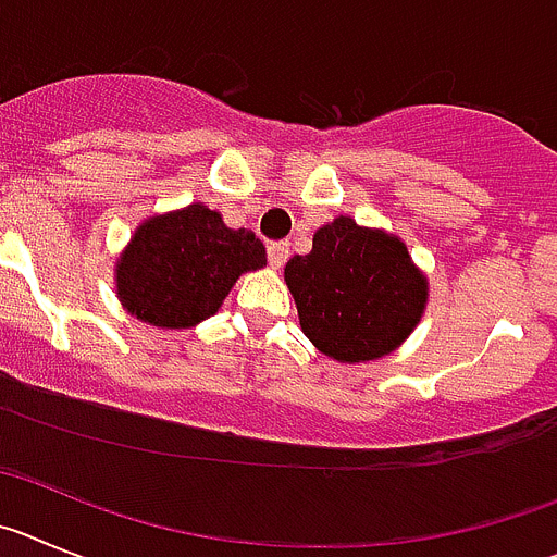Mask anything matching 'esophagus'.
<instances>
[{"instance_id": "34e87169", "label": "esophagus", "mask_w": 557, "mask_h": 557, "mask_svg": "<svg viewBox=\"0 0 557 557\" xmlns=\"http://www.w3.org/2000/svg\"><path fill=\"white\" fill-rule=\"evenodd\" d=\"M288 244L285 242H277V244H269V263H272V269H283V263L288 260Z\"/></svg>"}]
</instances>
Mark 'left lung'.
<instances>
[{"mask_svg":"<svg viewBox=\"0 0 557 557\" xmlns=\"http://www.w3.org/2000/svg\"><path fill=\"white\" fill-rule=\"evenodd\" d=\"M299 327L338 363L391 355L422 322L428 274L399 235L338 216L313 233V249L285 263Z\"/></svg>","mask_w":557,"mask_h":557,"instance_id":"obj_1","label":"left lung"}]
</instances>
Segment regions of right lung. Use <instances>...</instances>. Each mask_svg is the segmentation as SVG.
<instances>
[{"instance_id": "add662e5", "label": "right lung", "mask_w": 557, "mask_h": 557, "mask_svg": "<svg viewBox=\"0 0 557 557\" xmlns=\"http://www.w3.org/2000/svg\"><path fill=\"white\" fill-rule=\"evenodd\" d=\"M267 267L252 230H233L205 202L144 219L116 258V297L138 322L191 330L219 313L235 280Z\"/></svg>"}]
</instances>
